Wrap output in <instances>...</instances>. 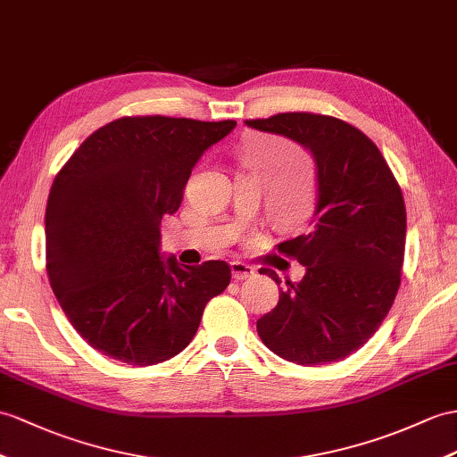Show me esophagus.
Instances as JSON below:
<instances>
[{
    "label": "esophagus",
    "mask_w": 457,
    "mask_h": 457,
    "mask_svg": "<svg viewBox=\"0 0 457 457\" xmlns=\"http://www.w3.org/2000/svg\"><path fill=\"white\" fill-rule=\"evenodd\" d=\"M230 273H232V279H235V281H244V279H250V277H253L255 270L248 263L232 262L230 263Z\"/></svg>",
    "instance_id": "1"
}]
</instances>
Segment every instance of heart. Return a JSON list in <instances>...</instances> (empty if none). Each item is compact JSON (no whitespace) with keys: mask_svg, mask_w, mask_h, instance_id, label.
<instances>
[{"mask_svg":"<svg viewBox=\"0 0 457 457\" xmlns=\"http://www.w3.org/2000/svg\"><path fill=\"white\" fill-rule=\"evenodd\" d=\"M304 197H306V195H304Z\"/></svg>","mask_w":457,"mask_h":457,"instance_id":"heart-1","label":"heart"}]
</instances>
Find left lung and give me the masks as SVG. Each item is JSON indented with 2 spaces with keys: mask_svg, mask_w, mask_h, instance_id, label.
<instances>
[{
  "mask_svg": "<svg viewBox=\"0 0 457 457\" xmlns=\"http://www.w3.org/2000/svg\"><path fill=\"white\" fill-rule=\"evenodd\" d=\"M312 154L316 209L310 230L279 244L306 273L287 281L258 320V336L281 359L304 366L349 357L392 308L405 252V204L382 153L364 133L331 116L287 112L246 120ZM279 285L271 270H260Z\"/></svg>",
  "mask_w": 457,
  "mask_h": 457,
  "instance_id": "left-lung-1",
  "label": "left lung"
}]
</instances>
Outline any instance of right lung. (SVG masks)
<instances>
[{
	"instance_id": "1",
	"label": "right lung",
	"mask_w": 457,
	"mask_h": 457,
	"mask_svg": "<svg viewBox=\"0 0 457 457\" xmlns=\"http://www.w3.org/2000/svg\"><path fill=\"white\" fill-rule=\"evenodd\" d=\"M235 120L120 118L88 136L52 184L50 287L75 331L106 357L151 366L182 353L230 283L225 262L186 267L161 252L202 154Z\"/></svg>"
}]
</instances>
